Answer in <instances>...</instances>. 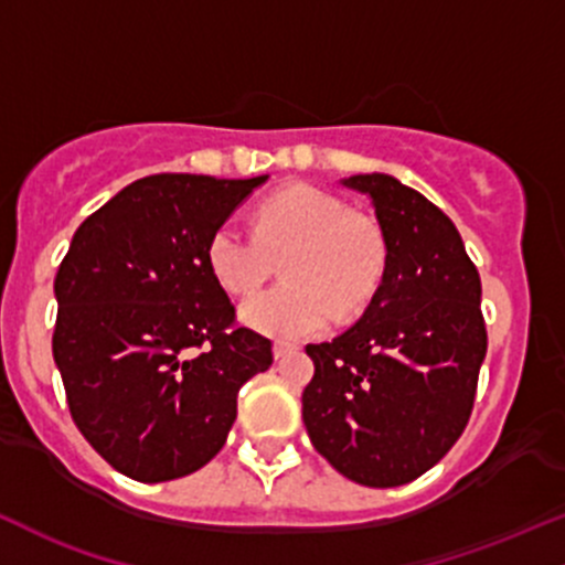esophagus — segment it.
I'll return each instance as SVG.
<instances>
[{
	"label": "esophagus",
	"instance_id": "34e87169",
	"mask_svg": "<svg viewBox=\"0 0 565 565\" xmlns=\"http://www.w3.org/2000/svg\"><path fill=\"white\" fill-rule=\"evenodd\" d=\"M292 351H295V345L281 343V340H278V343H273V356H276V359H284L287 353H292Z\"/></svg>",
	"mask_w": 565,
	"mask_h": 565
}]
</instances>
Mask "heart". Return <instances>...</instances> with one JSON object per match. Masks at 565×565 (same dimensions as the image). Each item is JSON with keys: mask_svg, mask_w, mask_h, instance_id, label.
I'll use <instances>...</instances> for the list:
<instances>
[{"mask_svg": "<svg viewBox=\"0 0 565 565\" xmlns=\"http://www.w3.org/2000/svg\"><path fill=\"white\" fill-rule=\"evenodd\" d=\"M281 254L287 284L246 300L241 319L270 338L297 340L327 330L334 311L353 313L373 297L386 268V235L375 216L297 182L259 203L254 233L238 220L216 225L206 265L227 295L246 297L263 287Z\"/></svg>", "mask_w": 565, "mask_h": 565, "instance_id": "1", "label": "heart"}]
</instances>
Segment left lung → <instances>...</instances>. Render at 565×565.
Instances as JSON below:
<instances>
[{
  "label": "left lung",
  "mask_w": 565,
  "mask_h": 565,
  "mask_svg": "<svg viewBox=\"0 0 565 565\" xmlns=\"http://www.w3.org/2000/svg\"><path fill=\"white\" fill-rule=\"evenodd\" d=\"M386 235V268L362 319L306 345L313 377L302 420L313 448L367 488L429 472L472 415L488 332L480 273L456 225L388 173H356Z\"/></svg>",
  "instance_id": "obj_1"
}]
</instances>
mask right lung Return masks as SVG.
<instances>
[{
	"mask_svg": "<svg viewBox=\"0 0 565 565\" xmlns=\"http://www.w3.org/2000/svg\"><path fill=\"white\" fill-rule=\"evenodd\" d=\"M265 179H136L77 227L55 273L53 359L70 413L131 480L206 467L241 386L273 364L270 340L235 324L206 265L209 235Z\"/></svg>",
	"mask_w": 565,
	"mask_h": 565,
	"instance_id": "add662e5",
	"label": "right lung"
}]
</instances>
